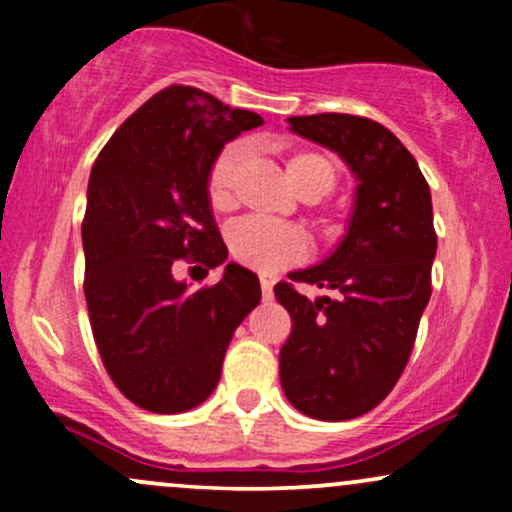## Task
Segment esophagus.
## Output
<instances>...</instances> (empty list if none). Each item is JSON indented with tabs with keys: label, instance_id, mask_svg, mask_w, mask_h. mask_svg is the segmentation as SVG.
<instances>
[{
	"label": "esophagus",
	"instance_id": "34e87169",
	"mask_svg": "<svg viewBox=\"0 0 512 512\" xmlns=\"http://www.w3.org/2000/svg\"><path fill=\"white\" fill-rule=\"evenodd\" d=\"M260 286H262L264 301H272V298H274V281L267 279V276H260Z\"/></svg>",
	"mask_w": 512,
	"mask_h": 512
}]
</instances>
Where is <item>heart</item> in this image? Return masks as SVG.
I'll return each instance as SVG.
<instances>
[{
    "mask_svg": "<svg viewBox=\"0 0 512 512\" xmlns=\"http://www.w3.org/2000/svg\"><path fill=\"white\" fill-rule=\"evenodd\" d=\"M243 161L245 151L240 144L223 146L211 161L204 182L211 209L228 211L236 204V180ZM286 178L303 199L317 202L330 195L337 185V168L320 151H296L286 158ZM327 236H342V226L327 223ZM226 243L233 260L267 274L298 264L308 252V243L298 228L255 219V216L233 223L226 233Z\"/></svg>",
    "mask_w": 512,
    "mask_h": 512,
    "instance_id": "1",
    "label": "heart"
}]
</instances>
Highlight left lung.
I'll return each instance as SVG.
<instances>
[{"label": "left lung", "mask_w": 512, "mask_h": 512, "mask_svg": "<svg viewBox=\"0 0 512 512\" xmlns=\"http://www.w3.org/2000/svg\"><path fill=\"white\" fill-rule=\"evenodd\" d=\"M291 132L337 151L356 175L349 231L325 262L291 281L334 289L310 301L289 281L274 286L291 315L279 354L284 395L320 421H346L378 407L397 385L431 298L438 236L419 163L390 129L368 117H289Z\"/></svg>", "instance_id": "8db88e82"}]
</instances>
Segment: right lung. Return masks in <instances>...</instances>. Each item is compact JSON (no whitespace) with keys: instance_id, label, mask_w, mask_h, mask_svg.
I'll list each match as a JSON object with an SVG mask.
<instances>
[{"instance_id":"add662e5","label":"right lung","mask_w":512,"mask_h":512,"mask_svg":"<svg viewBox=\"0 0 512 512\" xmlns=\"http://www.w3.org/2000/svg\"><path fill=\"white\" fill-rule=\"evenodd\" d=\"M262 122L173 84L129 115L93 163L81 223L88 320L110 380L146 411L202 404L233 332L260 303V279L236 262L195 293L175 279V264L226 262L207 170L223 144Z\"/></svg>"}]
</instances>
